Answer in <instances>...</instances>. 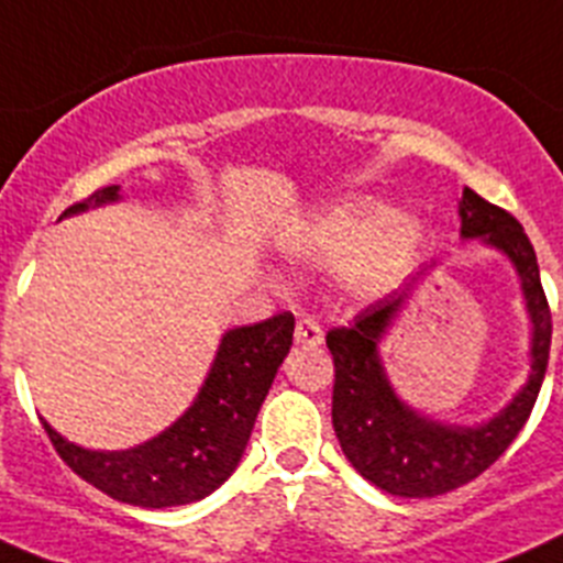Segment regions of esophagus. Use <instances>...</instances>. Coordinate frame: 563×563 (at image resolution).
<instances>
[{
  "mask_svg": "<svg viewBox=\"0 0 563 563\" xmlns=\"http://www.w3.org/2000/svg\"><path fill=\"white\" fill-rule=\"evenodd\" d=\"M294 339H297V344H302V347H319L322 344V328H319V322L313 317H300L297 319V328H294Z\"/></svg>",
  "mask_w": 563,
  "mask_h": 563,
  "instance_id": "34e87169",
  "label": "esophagus"
}]
</instances>
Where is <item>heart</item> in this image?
Returning a JSON list of instances; mask_svg holds the SVG:
<instances>
[{
	"instance_id": "b5f03b06",
	"label": "heart",
	"mask_w": 563,
	"mask_h": 563,
	"mask_svg": "<svg viewBox=\"0 0 563 563\" xmlns=\"http://www.w3.org/2000/svg\"><path fill=\"white\" fill-rule=\"evenodd\" d=\"M420 246V224L401 210L356 199L328 207L291 230L286 255L311 266H339L344 283L362 297H378L407 275Z\"/></svg>"
}]
</instances>
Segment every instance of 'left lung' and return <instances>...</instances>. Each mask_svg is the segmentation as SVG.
<instances>
[{
  "label": "left lung",
  "instance_id": "left-lung-1",
  "mask_svg": "<svg viewBox=\"0 0 563 563\" xmlns=\"http://www.w3.org/2000/svg\"><path fill=\"white\" fill-rule=\"evenodd\" d=\"M463 238H483L510 257L521 277V291L528 300L533 322V373L514 401L479 427H443L420 418L415 409L395 395L378 358V339L407 300L412 277L404 291H395L373 306L362 308L351 325L328 331L325 342L333 356V429L344 457L364 479L393 496L449 494L460 485L477 479L485 468L503 457L505 449L528 423L539 398L541 382L550 358L553 317L539 277V263L530 238L519 221L503 207L490 205L471 187L460 201ZM427 275V269L420 272Z\"/></svg>",
  "mask_w": 563,
  "mask_h": 563
}]
</instances>
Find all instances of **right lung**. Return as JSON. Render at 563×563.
Instances as JSON below:
<instances>
[{"label": "right lung", "instance_id": "add662e5", "mask_svg": "<svg viewBox=\"0 0 563 563\" xmlns=\"http://www.w3.org/2000/svg\"><path fill=\"white\" fill-rule=\"evenodd\" d=\"M118 185L103 187L64 216L89 205L118 201ZM291 336L294 317L288 311L227 331L194 407L174 427L136 449L89 452L60 438L47 420H42L44 432L80 479L118 503L140 508L199 503L224 485L241 463L263 398L291 347Z\"/></svg>", "mask_w": 563, "mask_h": 563}]
</instances>
